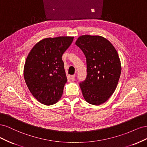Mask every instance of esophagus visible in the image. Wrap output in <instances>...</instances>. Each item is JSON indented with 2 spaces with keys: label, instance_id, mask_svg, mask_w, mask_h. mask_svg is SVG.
<instances>
[{
  "label": "esophagus",
  "instance_id": "esophagus-1",
  "mask_svg": "<svg viewBox=\"0 0 147 147\" xmlns=\"http://www.w3.org/2000/svg\"><path fill=\"white\" fill-rule=\"evenodd\" d=\"M71 80H72V81H74L75 80V75H71Z\"/></svg>",
  "mask_w": 147,
  "mask_h": 147
}]
</instances>
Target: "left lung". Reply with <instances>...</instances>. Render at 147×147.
Returning <instances> with one entry per match:
<instances>
[{
  "label": "left lung",
  "mask_w": 147,
  "mask_h": 147,
  "mask_svg": "<svg viewBox=\"0 0 147 147\" xmlns=\"http://www.w3.org/2000/svg\"><path fill=\"white\" fill-rule=\"evenodd\" d=\"M86 58L87 75L80 86L88 103L99 105L113 94L121 72L117 50L108 40L99 35H82L75 42Z\"/></svg>",
  "instance_id": "left-lung-1"
}]
</instances>
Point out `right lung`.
<instances>
[{
  "instance_id": "1",
  "label": "right lung",
  "mask_w": 147,
  "mask_h": 147,
  "mask_svg": "<svg viewBox=\"0 0 147 147\" xmlns=\"http://www.w3.org/2000/svg\"><path fill=\"white\" fill-rule=\"evenodd\" d=\"M74 37L46 38L32 48L26 58L24 77L31 94L40 103L56 104L67 79L62 59Z\"/></svg>"
}]
</instances>
